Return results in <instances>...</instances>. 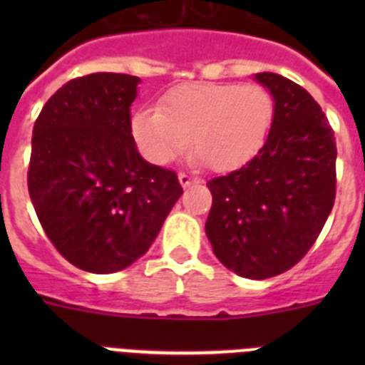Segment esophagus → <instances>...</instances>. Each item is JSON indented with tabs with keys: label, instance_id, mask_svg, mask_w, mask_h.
I'll use <instances>...</instances> for the list:
<instances>
[{
	"label": "esophagus",
	"instance_id": "1",
	"mask_svg": "<svg viewBox=\"0 0 365 365\" xmlns=\"http://www.w3.org/2000/svg\"><path fill=\"white\" fill-rule=\"evenodd\" d=\"M179 182L182 188H188L190 185H195V182H197V179L192 175H188V173H179Z\"/></svg>",
	"mask_w": 365,
	"mask_h": 365
}]
</instances>
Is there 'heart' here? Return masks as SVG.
<instances>
[{"mask_svg": "<svg viewBox=\"0 0 365 365\" xmlns=\"http://www.w3.org/2000/svg\"><path fill=\"white\" fill-rule=\"evenodd\" d=\"M274 120V98L265 87L188 83L172 89L160 109L131 118V137L144 159L168 164L192 148L206 168L228 172L259 151Z\"/></svg>", "mask_w": 365, "mask_h": 365, "instance_id": "obj_1", "label": "heart"}]
</instances>
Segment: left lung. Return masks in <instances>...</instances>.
Listing matches in <instances>:
<instances>
[{"instance_id": "1", "label": "left lung", "mask_w": 365, "mask_h": 365, "mask_svg": "<svg viewBox=\"0 0 365 365\" xmlns=\"http://www.w3.org/2000/svg\"><path fill=\"white\" fill-rule=\"evenodd\" d=\"M254 78L274 98L265 144L243 168L208 180L206 235L222 265L267 279L294 267L320 235L336 193V143L303 87L276 73Z\"/></svg>"}]
</instances>
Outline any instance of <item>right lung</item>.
Instances as JSON below:
<instances>
[{"mask_svg":"<svg viewBox=\"0 0 365 365\" xmlns=\"http://www.w3.org/2000/svg\"><path fill=\"white\" fill-rule=\"evenodd\" d=\"M138 83L118 73L71 80L32 130L29 195L58 252L86 272L133 265L182 193L175 172L146 163L135 146Z\"/></svg>","mask_w":365,"mask_h":365,"instance_id":"obj_1","label":"right lung"}]
</instances>
